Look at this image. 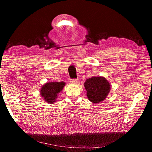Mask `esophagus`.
Wrapping results in <instances>:
<instances>
[{
	"mask_svg": "<svg viewBox=\"0 0 152 152\" xmlns=\"http://www.w3.org/2000/svg\"><path fill=\"white\" fill-rule=\"evenodd\" d=\"M70 82L72 84H77L78 82V79H72L70 80Z\"/></svg>",
	"mask_w": 152,
	"mask_h": 152,
	"instance_id": "esophagus-1",
	"label": "esophagus"
}]
</instances>
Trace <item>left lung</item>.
Here are the masks:
<instances>
[{
    "label": "left lung",
    "mask_w": 152,
    "mask_h": 152,
    "mask_svg": "<svg viewBox=\"0 0 152 152\" xmlns=\"http://www.w3.org/2000/svg\"><path fill=\"white\" fill-rule=\"evenodd\" d=\"M86 96L92 103L104 101L110 91V82L103 76H94L84 82Z\"/></svg>",
    "instance_id": "left-lung-1"
}]
</instances>
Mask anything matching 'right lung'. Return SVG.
I'll return each instance as SVG.
<instances>
[{
  "label": "right lung",
  "mask_w": 152,
  "mask_h": 152,
  "mask_svg": "<svg viewBox=\"0 0 152 152\" xmlns=\"http://www.w3.org/2000/svg\"><path fill=\"white\" fill-rule=\"evenodd\" d=\"M66 83L64 82H49L43 84L40 89V95L43 101L53 104L57 101L58 94L62 91Z\"/></svg>",
  "instance_id": "1"
}]
</instances>
